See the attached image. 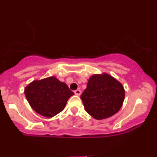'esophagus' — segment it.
Masks as SVG:
<instances>
[{"mask_svg": "<svg viewBox=\"0 0 157 157\" xmlns=\"http://www.w3.org/2000/svg\"><path fill=\"white\" fill-rule=\"evenodd\" d=\"M74 94H76V95H77V96H80L81 94V90H80V89H77V90H76V91H74Z\"/></svg>", "mask_w": 157, "mask_h": 157, "instance_id": "34e87169", "label": "esophagus"}]
</instances>
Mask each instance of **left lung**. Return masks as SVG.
Here are the masks:
<instances>
[{
	"mask_svg": "<svg viewBox=\"0 0 157 157\" xmlns=\"http://www.w3.org/2000/svg\"><path fill=\"white\" fill-rule=\"evenodd\" d=\"M125 91L119 81L107 74L91 76L81 98L86 111L94 119L112 117L123 104Z\"/></svg>",
	"mask_w": 157,
	"mask_h": 157,
	"instance_id": "left-lung-1",
	"label": "left lung"
}]
</instances>
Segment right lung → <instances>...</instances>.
<instances>
[{"label":"right lung","mask_w":157,"mask_h":157,"mask_svg":"<svg viewBox=\"0 0 157 157\" xmlns=\"http://www.w3.org/2000/svg\"><path fill=\"white\" fill-rule=\"evenodd\" d=\"M24 93L31 108L47 118L63 111L68 98L74 94L65 83L54 76L33 81L25 87Z\"/></svg>","instance_id":"obj_1"}]
</instances>
